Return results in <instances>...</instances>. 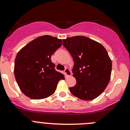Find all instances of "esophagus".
Wrapping results in <instances>:
<instances>
[{"mask_svg":"<svg viewBox=\"0 0 130 130\" xmlns=\"http://www.w3.org/2000/svg\"><path fill=\"white\" fill-rule=\"evenodd\" d=\"M64 72H65V74H66L67 76H70L72 74L71 71H70V70H69L68 68H66V69H65V70H64Z\"/></svg>","mask_w":130,"mask_h":130,"instance_id":"34e87169","label":"esophagus"}]
</instances>
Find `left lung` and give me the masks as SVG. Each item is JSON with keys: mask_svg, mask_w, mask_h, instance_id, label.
<instances>
[{"mask_svg": "<svg viewBox=\"0 0 130 130\" xmlns=\"http://www.w3.org/2000/svg\"><path fill=\"white\" fill-rule=\"evenodd\" d=\"M63 45L73 58V77L77 83L70 87L73 95L92 100L103 92L111 78L112 62L100 43L82 36L67 38Z\"/></svg>", "mask_w": 130, "mask_h": 130, "instance_id": "obj_1", "label": "left lung"}]
</instances>
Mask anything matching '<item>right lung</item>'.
<instances>
[{
  "label": "right lung",
  "instance_id": "1",
  "mask_svg": "<svg viewBox=\"0 0 130 130\" xmlns=\"http://www.w3.org/2000/svg\"><path fill=\"white\" fill-rule=\"evenodd\" d=\"M62 44V40L49 35L32 40L17 54L14 75L21 91L29 98H48L55 91L64 75L55 70L51 57Z\"/></svg>",
  "mask_w": 130,
  "mask_h": 130
}]
</instances>
